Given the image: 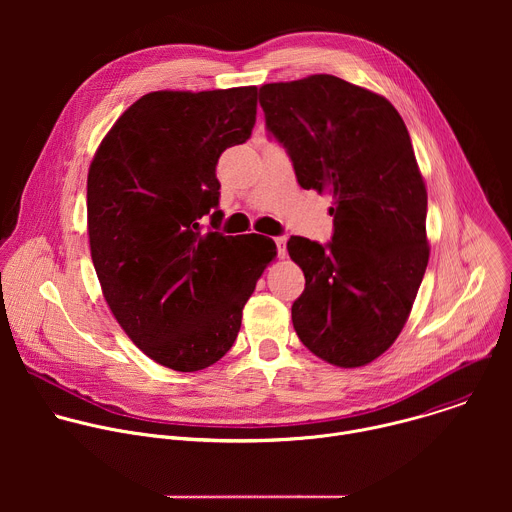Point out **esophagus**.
Wrapping results in <instances>:
<instances>
[{
	"mask_svg": "<svg viewBox=\"0 0 512 512\" xmlns=\"http://www.w3.org/2000/svg\"><path fill=\"white\" fill-rule=\"evenodd\" d=\"M285 243L287 239L285 237H275V245H277V255L283 259L287 255V249H285Z\"/></svg>",
	"mask_w": 512,
	"mask_h": 512,
	"instance_id": "34e87169",
	"label": "esophagus"
}]
</instances>
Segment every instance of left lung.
Masks as SVG:
<instances>
[{
    "label": "left lung",
    "instance_id": "8db88e82",
    "mask_svg": "<svg viewBox=\"0 0 512 512\" xmlns=\"http://www.w3.org/2000/svg\"><path fill=\"white\" fill-rule=\"evenodd\" d=\"M259 103L300 186L334 198L328 245L287 241L306 275L291 322L322 360L364 367L397 340L429 261L409 131L385 97L332 75L263 85Z\"/></svg>",
    "mask_w": 512,
    "mask_h": 512
}]
</instances>
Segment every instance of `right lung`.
<instances>
[{"label":"right lung","mask_w":512,"mask_h":512,"mask_svg":"<svg viewBox=\"0 0 512 512\" xmlns=\"http://www.w3.org/2000/svg\"><path fill=\"white\" fill-rule=\"evenodd\" d=\"M257 87L156 91L109 129L87 178L93 265L115 320L162 367L202 371L237 340L275 243L221 223L216 164L251 137Z\"/></svg>","instance_id":"obj_1"}]
</instances>
